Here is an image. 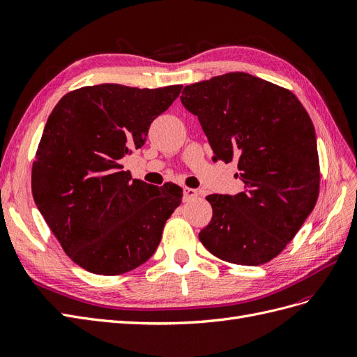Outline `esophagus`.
Wrapping results in <instances>:
<instances>
[{"instance_id":"obj_1","label":"esophagus","mask_w":357,"mask_h":357,"mask_svg":"<svg viewBox=\"0 0 357 357\" xmlns=\"http://www.w3.org/2000/svg\"><path fill=\"white\" fill-rule=\"evenodd\" d=\"M197 197H198V192L195 189L185 188V190H183V201H185V202H189L192 199H195Z\"/></svg>"}]
</instances>
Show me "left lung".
I'll return each mask as SVG.
<instances>
[{"mask_svg":"<svg viewBox=\"0 0 357 357\" xmlns=\"http://www.w3.org/2000/svg\"><path fill=\"white\" fill-rule=\"evenodd\" d=\"M181 104L198 116L214 160H238L244 192L208 195L199 241L225 262L273 261L304 225L320 189L316 132L296 95L247 73L189 84Z\"/></svg>","mask_w":357,"mask_h":357,"instance_id":"left-lung-1","label":"left lung"}]
</instances>
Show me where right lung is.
Here are the masks:
<instances>
[{
    "instance_id": "obj_1",
    "label": "right lung",
    "mask_w": 357,
    "mask_h": 357,
    "mask_svg": "<svg viewBox=\"0 0 357 357\" xmlns=\"http://www.w3.org/2000/svg\"><path fill=\"white\" fill-rule=\"evenodd\" d=\"M181 88L84 86L50 113L32 162V195L63 252L86 271L119 275L156 252L183 189L131 178L122 160L144 144Z\"/></svg>"
}]
</instances>
